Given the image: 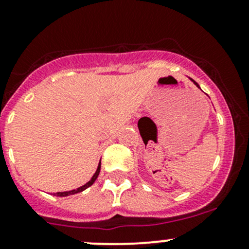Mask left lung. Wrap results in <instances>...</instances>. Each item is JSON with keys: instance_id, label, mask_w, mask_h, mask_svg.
<instances>
[{"instance_id": "8db88e82", "label": "left lung", "mask_w": 249, "mask_h": 249, "mask_svg": "<svg viewBox=\"0 0 249 249\" xmlns=\"http://www.w3.org/2000/svg\"><path fill=\"white\" fill-rule=\"evenodd\" d=\"M190 80H192V82H193V83H194V84H195V85H196V87H199V84H197V83H196V82H195V80H193V79H192V78H190ZM199 88H200V87H199Z\"/></svg>"}]
</instances>
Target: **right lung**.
I'll return each instance as SVG.
<instances>
[{
	"label": "right lung",
	"instance_id": "obj_1",
	"mask_svg": "<svg viewBox=\"0 0 249 249\" xmlns=\"http://www.w3.org/2000/svg\"><path fill=\"white\" fill-rule=\"evenodd\" d=\"M100 170H101V161H100L99 166H97L96 169V172L94 173V176L91 177V179L89 180V182L85 183L84 185H82V187L77 188V189H73V190H70V192H60V193H55L54 195H56V196H69V195H74V194H78V193H82L83 190L88 189L89 187H91L92 184L95 183V180L97 179V177H99V173H100Z\"/></svg>",
	"mask_w": 249,
	"mask_h": 249
}]
</instances>
